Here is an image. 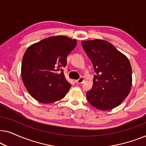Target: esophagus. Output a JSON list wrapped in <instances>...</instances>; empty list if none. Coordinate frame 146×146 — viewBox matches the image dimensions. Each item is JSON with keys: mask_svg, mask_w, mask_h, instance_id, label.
<instances>
[{"mask_svg": "<svg viewBox=\"0 0 146 146\" xmlns=\"http://www.w3.org/2000/svg\"><path fill=\"white\" fill-rule=\"evenodd\" d=\"M84 82V78L82 77H80L79 79H78L76 80V83L77 84H80Z\"/></svg>", "mask_w": 146, "mask_h": 146, "instance_id": "1", "label": "esophagus"}]
</instances>
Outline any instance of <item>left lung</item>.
Segmentation results:
<instances>
[{
	"label": "left lung",
	"mask_w": 146,
	"mask_h": 146,
	"mask_svg": "<svg viewBox=\"0 0 146 146\" xmlns=\"http://www.w3.org/2000/svg\"><path fill=\"white\" fill-rule=\"evenodd\" d=\"M82 46L96 73L92 88L86 92L88 101L100 110L114 108L124 100L131 87L132 71L128 59L102 40L82 41Z\"/></svg>",
	"instance_id": "left-lung-1"
}]
</instances>
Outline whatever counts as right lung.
Here are the masks:
<instances>
[{
  "label": "right lung",
  "instance_id": "1",
  "mask_svg": "<svg viewBox=\"0 0 146 146\" xmlns=\"http://www.w3.org/2000/svg\"><path fill=\"white\" fill-rule=\"evenodd\" d=\"M77 44L64 36L42 40L28 48L23 56L21 76L26 88L40 102L48 104L62 99L71 84L62 68L67 56Z\"/></svg>",
  "mask_w": 146,
  "mask_h": 146
}]
</instances>
